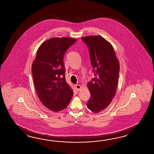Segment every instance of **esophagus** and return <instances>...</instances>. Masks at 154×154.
Instances as JSON below:
<instances>
[{"label": "esophagus", "instance_id": "esophagus-1", "mask_svg": "<svg viewBox=\"0 0 154 154\" xmlns=\"http://www.w3.org/2000/svg\"><path fill=\"white\" fill-rule=\"evenodd\" d=\"M76 88V90H78V91H80V90L82 88V86H80V85H79V84H76L75 85Z\"/></svg>", "mask_w": 154, "mask_h": 154}]
</instances>
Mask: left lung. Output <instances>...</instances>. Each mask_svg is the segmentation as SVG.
Here are the masks:
<instances>
[{"mask_svg":"<svg viewBox=\"0 0 154 154\" xmlns=\"http://www.w3.org/2000/svg\"><path fill=\"white\" fill-rule=\"evenodd\" d=\"M88 47L95 77L88 82L91 97L86 106L97 113L107 108L116 93L119 63L111 44L100 36L82 37Z\"/></svg>","mask_w":154,"mask_h":154,"instance_id":"left-lung-1","label":"left lung"}]
</instances>
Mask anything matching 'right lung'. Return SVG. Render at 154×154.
I'll list each match as a JSON object with an SVG mask.
<instances>
[{
  "instance_id": "right-lung-1",
  "label": "right lung",
  "mask_w": 154,
  "mask_h": 154,
  "mask_svg": "<svg viewBox=\"0 0 154 154\" xmlns=\"http://www.w3.org/2000/svg\"><path fill=\"white\" fill-rule=\"evenodd\" d=\"M76 41L68 37H53L39 46L32 66L37 95L46 108L62 111L72 98L73 91L66 82L63 63L66 51Z\"/></svg>"
}]
</instances>
